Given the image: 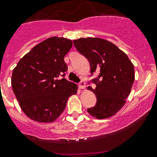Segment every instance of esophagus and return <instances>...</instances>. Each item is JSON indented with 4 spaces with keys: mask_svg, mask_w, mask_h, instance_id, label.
<instances>
[{
    "mask_svg": "<svg viewBox=\"0 0 157 157\" xmlns=\"http://www.w3.org/2000/svg\"><path fill=\"white\" fill-rule=\"evenodd\" d=\"M78 87L80 89H84L85 87V82H83V81H82V82H79L78 84Z\"/></svg>",
    "mask_w": 157,
    "mask_h": 157,
    "instance_id": "34e87169",
    "label": "esophagus"
}]
</instances>
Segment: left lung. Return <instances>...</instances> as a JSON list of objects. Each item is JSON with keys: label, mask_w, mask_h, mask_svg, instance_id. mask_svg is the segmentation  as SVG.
I'll list each match as a JSON object with an SVG mask.
<instances>
[{"label": "left lung", "mask_w": 157, "mask_h": 157, "mask_svg": "<svg viewBox=\"0 0 157 157\" xmlns=\"http://www.w3.org/2000/svg\"><path fill=\"white\" fill-rule=\"evenodd\" d=\"M75 48L89 60L90 73H99L92 79L97 103L87 112L97 119L115 114L126 103L135 80L134 66L127 55L114 44L101 38H80L73 40Z\"/></svg>", "instance_id": "obj_1"}]
</instances>
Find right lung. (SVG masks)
<instances>
[{
    "label": "right lung",
    "mask_w": 157,
    "mask_h": 157,
    "mask_svg": "<svg viewBox=\"0 0 157 157\" xmlns=\"http://www.w3.org/2000/svg\"><path fill=\"white\" fill-rule=\"evenodd\" d=\"M72 45L71 40L52 36L35 45L13 69V90L30 119L53 122L64 111L69 97L77 93V85L64 78L63 58Z\"/></svg>",
    "instance_id": "right-lung-1"
}]
</instances>
